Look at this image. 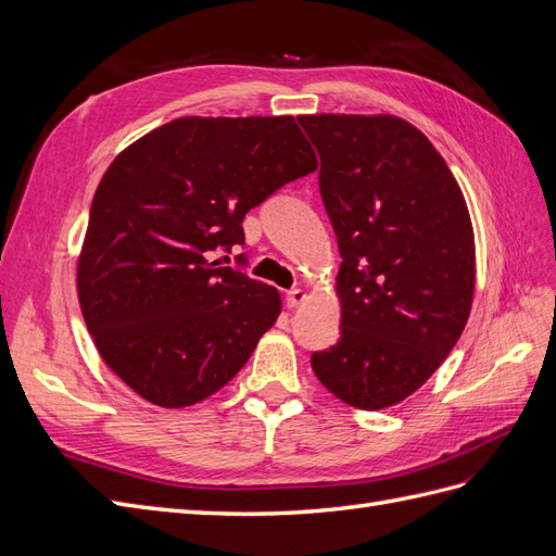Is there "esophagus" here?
Returning a JSON list of instances; mask_svg holds the SVG:
<instances>
[{
  "label": "esophagus",
  "mask_w": 556,
  "mask_h": 556,
  "mask_svg": "<svg viewBox=\"0 0 556 556\" xmlns=\"http://www.w3.org/2000/svg\"><path fill=\"white\" fill-rule=\"evenodd\" d=\"M304 301H306V292L301 288H294L285 294V304H288V308H299Z\"/></svg>",
  "instance_id": "1"
}]
</instances>
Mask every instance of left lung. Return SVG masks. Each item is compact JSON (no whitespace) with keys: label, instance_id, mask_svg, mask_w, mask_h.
Wrapping results in <instances>:
<instances>
[{"label":"left lung","instance_id":"obj_1","mask_svg":"<svg viewBox=\"0 0 556 556\" xmlns=\"http://www.w3.org/2000/svg\"><path fill=\"white\" fill-rule=\"evenodd\" d=\"M339 239L341 339L313 352L327 390L362 410L417 392L466 327L476 241L457 180L422 131L394 115H301Z\"/></svg>","mask_w":556,"mask_h":556}]
</instances>
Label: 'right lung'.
<instances>
[{
  "label": "right lung",
  "mask_w": 556,
  "mask_h": 556,
  "mask_svg": "<svg viewBox=\"0 0 556 556\" xmlns=\"http://www.w3.org/2000/svg\"><path fill=\"white\" fill-rule=\"evenodd\" d=\"M315 169L292 115L178 117L113 160L76 282L117 378L155 406L185 408L241 371L280 315V294L213 252L243 245L245 213Z\"/></svg>",
  "instance_id": "right-lung-1"
}]
</instances>
